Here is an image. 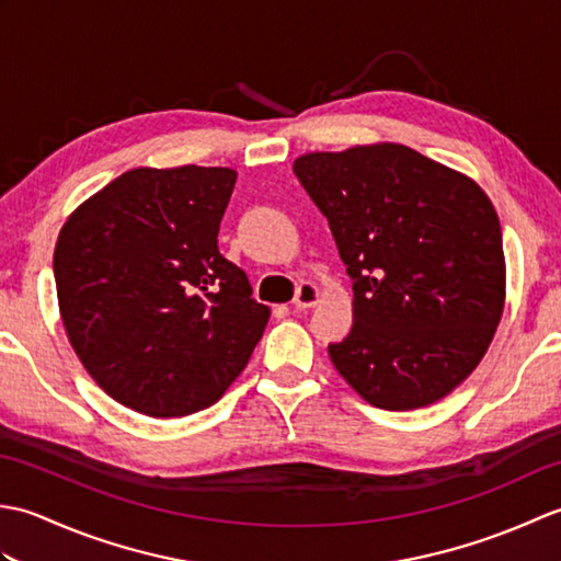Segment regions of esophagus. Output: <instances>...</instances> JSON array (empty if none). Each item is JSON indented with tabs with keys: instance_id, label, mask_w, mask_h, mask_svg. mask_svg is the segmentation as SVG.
Returning <instances> with one entry per match:
<instances>
[{
	"instance_id": "34e87169",
	"label": "esophagus",
	"mask_w": 561,
	"mask_h": 561,
	"mask_svg": "<svg viewBox=\"0 0 561 561\" xmlns=\"http://www.w3.org/2000/svg\"><path fill=\"white\" fill-rule=\"evenodd\" d=\"M320 301V289L313 282H301L299 289L294 296V308L296 311H306V308H313Z\"/></svg>"
}]
</instances>
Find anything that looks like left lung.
Returning a JSON list of instances; mask_svg holds the SVG:
<instances>
[{
	"label": "left lung",
	"mask_w": 561,
	"mask_h": 561,
	"mask_svg": "<svg viewBox=\"0 0 561 561\" xmlns=\"http://www.w3.org/2000/svg\"><path fill=\"white\" fill-rule=\"evenodd\" d=\"M294 173L325 214L354 289V325L330 359L380 410L458 388L506 301L502 226L484 190L404 145L313 151Z\"/></svg>",
	"instance_id": "left-lung-1"
}]
</instances>
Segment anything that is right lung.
<instances>
[{
	"instance_id": "add662e5",
	"label": "right lung",
	"mask_w": 561,
	"mask_h": 561,
	"mask_svg": "<svg viewBox=\"0 0 561 561\" xmlns=\"http://www.w3.org/2000/svg\"><path fill=\"white\" fill-rule=\"evenodd\" d=\"M221 165L133 169L69 214L53 270L71 350L125 408L185 416L217 402L270 320L217 236Z\"/></svg>"
}]
</instances>
